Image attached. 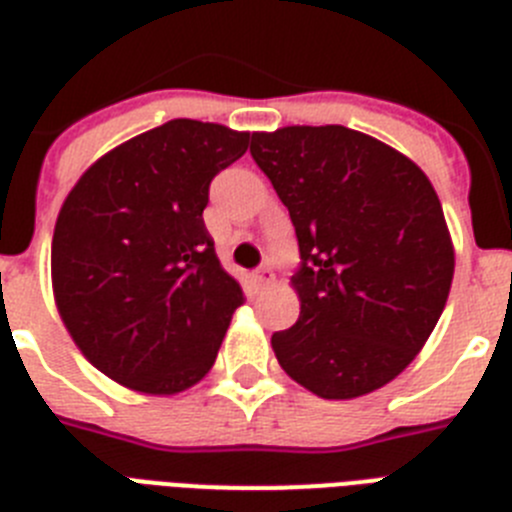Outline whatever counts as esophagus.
I'll use <instances>...</instances> for the list:
<instances>
[{"label":"esophagus","mask_w":512,"mask_h":512,"mask_svg":"<svg viewBox=\"0 0 512 512\" xmlns=\"http://www.w3.org/2000/svg\"><path fill=\"white\" fill-rule=\"evenodd\" d=\"M253 282L259 284V287H266V284L274 282V271H271L269 264L259 266V269L253 271Z\"/></svg>","instance_id":"34e87169"}]
</instances>
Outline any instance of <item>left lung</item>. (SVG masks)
<instances>
[{
    "label": "left lung",
    "instance_id": "left-lung-1",
    "mask_svg": "<svg viewBox=\"0 0 512 512\" xmlns=\"http://www.w3.org/2000/svg\"><path fill=\"white\" fill-rule=\"evenodd\" d=\"M251 156L300 246V318L271 336L279 366L325 400L379 390L441 318L454 246L428 176L343 125L253 133Z\"/></svg>",
    "mask_w": 512,
    "mask_h": 512
}]
</instances>
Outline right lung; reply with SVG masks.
Segmentation results:
<instances>
[{"label":"right lung","mask_w":512,"mask_h":512,"mask_svg":"<svg viewBox=\"0 0 512 512\" xmlns=\"http://www.w3.org/2000/svg\"><path fill=\"white\" fill-rule=\"evenodd\" d=\"M248 138L169 120L99 158L58 212L51 271L63 325L99 372L130 390L174 395L200 382L246 300L202 210Z\"/></svg>","instance_id":"add662e5"}]
</instances>
